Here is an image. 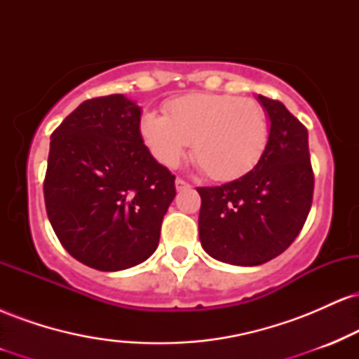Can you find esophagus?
Listing matches in <instances>:
<instances>
[{
    "instance_id": "obj_1",
    "label": "esophagus",
    "mask_w": 359,
    "mask_h": 359,
    "mask_svg": "<svg viewBox=\"0 0 359 359\" xmlns=\"http://www.w3.org/2000/svg\"><path fill=\"white\" fill-rule=\"evenodd\" d=\"M189 184L185 182L182 179H175V189L177 191H184V189H187Z\"/></svg>"
}]
</instances>
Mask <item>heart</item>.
I'll list each match as a JSON object with an SVG mask.
<instances>
[{
	"label": "heart",
	"instance_id": "b5f03b06",
	"mask_svg": "<svg viewBox=\"0 0 359 359\" xmlns=\"http://www.w3.org/2000/svg\"><path fill=\"white\" fill-rule=\"evenodd\" d=\"M140 135L150 154L177 167L192 143V158L212 180H236L257 167L269 147L270 121L258 101L196 93L165 102L163 116L145 113Z\"/></svg>",
	"mask_w": 359,
	"mask_h": 359
}]
</instances>
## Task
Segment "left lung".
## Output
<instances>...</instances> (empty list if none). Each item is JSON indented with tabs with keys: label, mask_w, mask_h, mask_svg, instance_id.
<instances>
[{
	"label": "left lung",
	"mask_w": 359,
	"mask_h": 359,
	"mask_svg": "<svg viewBox=\"0 0 359 359\" xmlns=\"http://www.w3.org/2000/svg\"><path fill=\"white\" fill-rule=\"evenodd\" d=\"M270 140L253 170L217 187H199V238L222 263L257 266L299 236L312 205L314 172L307 128L280 101L258 96Z\"/></svg>",
	"instance_id": "obj_1"
}]
</instances>
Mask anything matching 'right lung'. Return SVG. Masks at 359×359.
<instances>
[{
  "label": "right lung",
  "instance_id": "obj_1",
  "mask_svg": "<svg viewBox=\"0 0 359 359\" xmlns=\"http://www.w3.org/2000/svg\"><path fill=\"white\" fill-rule=\"evenodd\" d=\"M142 108L123 94L84 101L50 137L43 197L53 231L81 263L118 271L156 250L175 175L140 135Z\"/></svg>",
  "mask_w": 359,
  "mask_h": 359
}]
</instances>
